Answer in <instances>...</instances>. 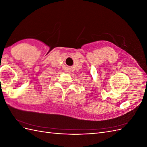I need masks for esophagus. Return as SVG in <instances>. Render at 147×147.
Masks as SVG:
<instances>
[{
  "mask_svg": "<svg viewBox=\"0 0 147 147\" xmlns=\"http://www.w3.org/2000/svg\"><path fill=\"white\" fill-rule=\"evenodd\" d=\"M68 72H69V71H68Z\"/></svg>",
  "mask_w": 147,
  "mask_h": 147,
  "instance_id": "obj_1",
  "label": "esophagus"
}]
</instances>
